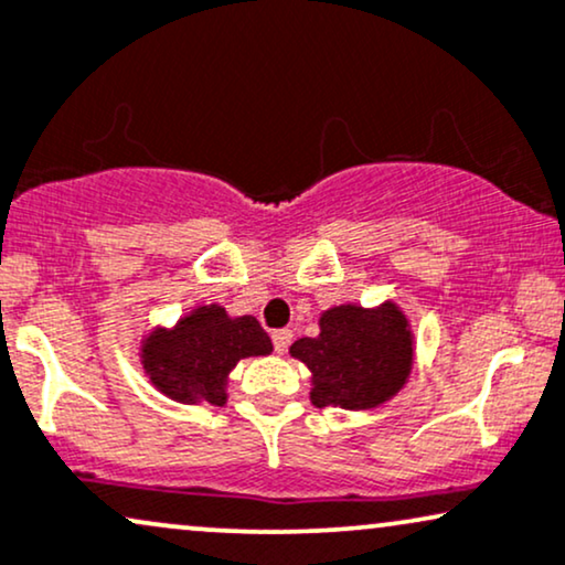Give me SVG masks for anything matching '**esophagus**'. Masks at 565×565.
Instances as JSON below:
<instances>
[{
  "label": "esophagus",
  "instance_id": "34e87169",
  "mask_svg": "<svg viewBox=\"0 0 565 565\" xmlns=\"http://www.w3.org/2000/svg\"><path fill=\"white\" fill-rule=\"evenodd\" d=\"M270 339H274V349L278 354H284L291 344V339H295V333L289 331V328H278V331L270 333Z\"/></svg>",
  "mask_w": 565,
  "mask_h": 565
}]
</instances>
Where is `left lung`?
Segmentation results:
<instances>
[{
  "mask_svg": "<svg viewBox=\"0 0 565 565\" xmlns=\"http://www.w3.org/2000/svg\"><path fill=\"white\" fill-rule=\"evenodd\" d=\"M316 339H297L289 354L312 373L310 402L341 409H375L409 381L414 333L402 307L335 305L318 320Z\"/></svg>",
  "mask_w": 565,
  "mask_h": 565,
  "instance_id": "obj_1",
  "label": "left lung"
}]
</instances>
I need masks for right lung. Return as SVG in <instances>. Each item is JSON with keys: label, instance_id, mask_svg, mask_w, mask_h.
I'll use <instances>...</instances> for the list:
<instances>
[{"label": "right lung", "instance_id": "right-lung-1", "mask_svg": "<svg viewBox=\"0 0 565 565\" xmlns=\"http://www.w3.org/2000/svg\"><path fill=\"white\" fill-rule=\"evenodd\" d=\"M274 352L253 316L232 318L226 307L200 305L171 328L140 341V365L163 396L180 404H226L230 373L245 356Z\"/></svg>", "mask_w": 565, "mask_h": 565}]
</instances>
